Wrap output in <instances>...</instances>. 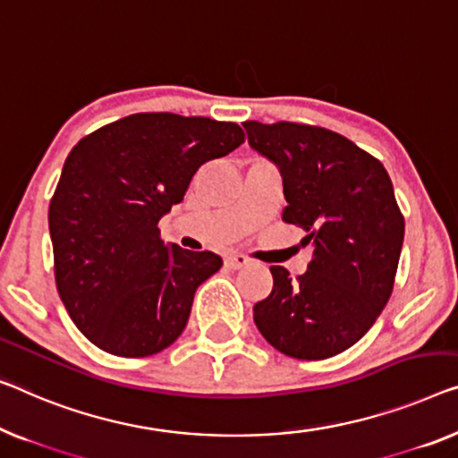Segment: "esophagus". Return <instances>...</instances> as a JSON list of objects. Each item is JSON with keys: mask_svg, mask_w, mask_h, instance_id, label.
I'll return each mask as SVG.
<instances>
[{"mask_svg": "<svg viewBox=\"0 0 458 458\" xmlns=\"http://www.w3.org/2000/svg\"><path fill=\"white\" fill-rule=\"evenodd\" d=\"M226 265L230 269H242V267H247V265H249V259L244 255H238V252H234V255L226 257Z\"/></svg>", "mask_w": 458, "mask_h": 458, "instance_id": "obj_1", "label": "esophagus"}]
</instances>
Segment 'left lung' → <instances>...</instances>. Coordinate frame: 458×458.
<instances>
[{
    "instance_id": "obj_1",
    "label": "left lung",
    "mask_w": 458,
    "mask_h": 458,
    "mask_svg": "<svg viewBox=\"0 0 458 458\" xmlns=\"http://www.w3.org/2000/svg\"><path fill=\"white\" fill-rule=\"evenodd\" d=\"M242 125L249 146L282 174V220L312 242L302 276L271 267V294L252 309L257 329L290 358L337 356L366 335L391 298L405 234L393 182L374 156L329 129Z\"/></svg>"
}]
</instances>
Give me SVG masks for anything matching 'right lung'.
Returning a JSON list of instances; mask_svg holds the SVG:
<instances>
[{
  "label": "right lung",
  "instance_id": "1",
  "mask_svg": "<svg viewBox=\"0 0 458 458\" xmlns=\"http://www.w3.org/2000/svg\"><path fill=\"white\" fill-rule=\"evenodd\" d=\"M244 141L236 123L138 113L86 135L49 206L55 282L78 329L113 356L146 358L187 327L216 252L164 244L158 222L201 164Z\"/></svg>",
  "mask_w": 458,
  "mask_h": 458
}]
</instances>
